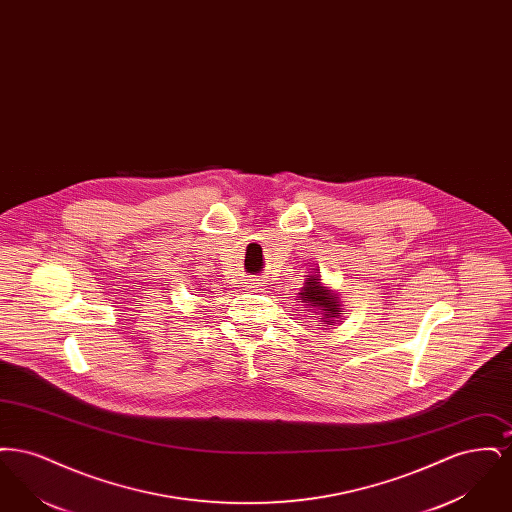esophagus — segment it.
<instances>
[{
  "label": "esophagus",
  "mask_w": 512,
  "mask_h": 512,
  "mask_svg": "<svg viewBox=\"0 0 512 512\" xmlns=\"http://www.w3.org/2000/svg\"><path fill=\"white\" fill-rule=\"evenodd\" d=\"M257 284H259V282H249V286H247V288H257Z\"/></svg>",
  "instance_id": "esophagus-1"
}]
</instances>
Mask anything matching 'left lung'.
Here are the masks:
<instances>
[{"instance_id": "8db88e82", "label": "left lung", "mask_w": 512, "mask_h": 512, "mask_svg": "<svg viewBox=\"0 0 512 512\" xmlns=\"http://www.w3.org/2000/svg\"><path fill=\"white\" fill-rule=\"evenodd\" d=\"M299 297L303 299V303H309L311 307L317 309L322 324H330L332 318H338L341 315L340 301L336 299V295H332L330 290H324L320 286L318 276L307 278L305 288L301 290Z\"/></svg>"}]
</instances>
